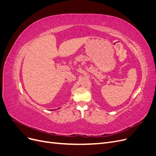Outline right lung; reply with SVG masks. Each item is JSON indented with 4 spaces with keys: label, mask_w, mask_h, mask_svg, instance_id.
Here are the masks:
<instances>
[{
    "label": "right lung",
    "mask_w": 156,
    "mask_h": 156,
    "mask_svg": "<svg viewBox=\"0 0 156 156\" xmlns=\"http://www.w3.org/2000/svg\"><path fill=\"white\" fill-rule=\"evenodd\" d=\"M54 110H55V109H54Z\"/></svg>",
    "instance_id": "right-lung-1"
}]
</instances>
